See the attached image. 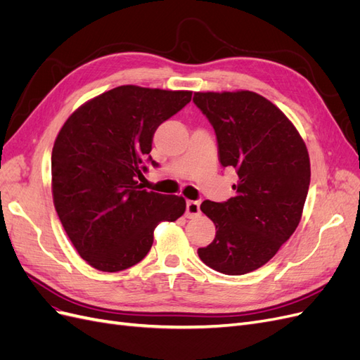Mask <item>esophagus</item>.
Masks as SVG:
<instances>
[{
    "label": "esophagus",
    "mask_w": 360,
    "mask_h": 360,
    "mask_svg": "<svg viewBox=\"0 0 360 360\" xmlns=\"http://www.w3.org/2000/svg\"><path fill=\"white\" fill-rule=\"evenodd\" d=\"M200 213H201L200 201H188L186 202V217L192 219V217H197Z\"/></svg>",
    "instance_id": "obj_1"
}]
</instances>
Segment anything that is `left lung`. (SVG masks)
<instances>
[{"label": "left lung", "instance_id": "obj_1", "mask_svg": "<svg viewBox=\"0 0 360 360\" xmlns=\"http://www.w3.org/2000/svg\"><path fill=\"white\" fill-rule=\"evenodd\" d=\"M193 102L214 129L222 167L238 176L236 197L201 204L216 236L198 255L224 275H245L296 231L311 181L308 148L288 117L254 91H197Z\"/></svg>", "mask_w": 360, "mask_h": 360}]
</instances>
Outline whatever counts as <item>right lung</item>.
I'll list each match as a JSON object with an SVG mask.
<instances>
[{
    "mask_svg": "<svg viewBox=\"0 0 360 360\" xmlns=\"http://www.w3.org/2000/svg\"><path fill=\"white\" fill-rule=\"evenodd\" d=\"M191 99L184 90L115 86L82 103L60 129L51 158L53 205L91 267L112 274L135 266L153 245L155 228L186 210L183 197L148 192L138 179L156 129Z\"/></svg>",
    "mask_w": 360,
    "mask_h": 360,
    "instance_id": "right-lung-1",
    "label": "right lung"
}]
</instances>
